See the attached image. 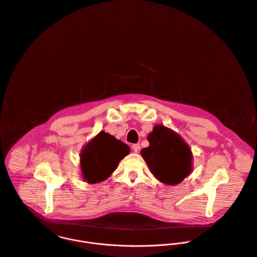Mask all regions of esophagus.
Masks as SVG:
<instances>
[{
  "instance_id": "34e87169",
  "label": "esophagus",
  "mask_w": 257,
  "mask_h": 257,
  "mask_svg": "<svg viewBox=\"0 0 257 257\" xmlns=\"http://www.w3.org/2000/svg\"><path fill=\"white\" fill-rule=\"evenodd\" d=\"M140 148H141V146H140V144H138V143H137V144H133V145H132V149H133V151H134V152H136V153H137V152H139Z\"/></svg>"
}]
</instances>
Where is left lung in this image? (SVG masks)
I'll use <instances>...</instances> for the list:
<instances>
[{
  "label": "left lung",
  "instance_id": "left-lung-1",
  "mask_svg": "<svg viewBox=\"0 0 257 257\" xmlns=\"http://www.w3.org/2000/svg\"><path fill=\"white\" fill-rule=\"evenodd\" d=\"M150 145L141 150L152 174L161 182L176 185L192 170V153L183 139L172 130L156 125L148 135Z\"/></svg>",
  "mask_w": 257,
  "mask_h": 257
}]
</instances>
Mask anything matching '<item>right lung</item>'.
<instances>
[{
	"mask_svg": "<svg viewBox=\"0 0 257 257\" xmlns=\"http://www.w3.org/2000/svg\"><path fill=\"white\" fill-rule=\"evenodd\" d=\"M129 152L128 145L101 131L82 150L81 170L84 180L91 184L105 180Z\"/></svg>",
	"mask_w": 257,
	"mask_h": 257,
	"instance_id": "add662e5",
	"label": "right lung"
}]
</instances>
